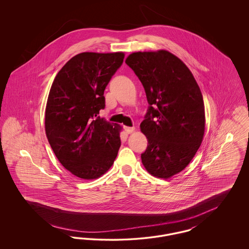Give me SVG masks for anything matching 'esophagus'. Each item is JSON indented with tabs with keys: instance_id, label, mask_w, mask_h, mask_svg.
<instances>
[{
	"instance_id": "obj_1",
	"label": "esophagus",
	"mask_w": 249,
	"mask_h": 249,
	"mask_svg": "<svg viewBox=\"0 0 249 249\" xmlns=\"http://www.w3.org/2000/svg\"><path fill=\"white\" fill-rule=\"evenodd\" d=\"M124 130L127 133H131L133 130H135V128L133 126L132 127H124Z\"/></svg>"
}]
</instances>
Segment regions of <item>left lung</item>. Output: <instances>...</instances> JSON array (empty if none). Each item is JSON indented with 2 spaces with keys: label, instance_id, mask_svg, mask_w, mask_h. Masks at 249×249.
Returning a JSON list of instances; mask_svg holds the SVG:
<instances>
[{
  "label": "left lung",
  "instance_id": "1",
  "mask_svg": "<svg viewBox=\"0 0 249 249\" xmlns=\"http://www.w3.org/2000/svg\"><path fill=\"white\" fill-rule=\"evenodd\" d=\"M125 62L141 81L149 105L140 125L148 141L142 164L154 177L171 178L188 166L201 145V89L186 64L169 51L135 52Z\"/></svg>",
  "mask_w": 249,
  "mask_h": 249
}]
</instances>
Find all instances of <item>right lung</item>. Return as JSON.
<instances>
[{
    "instance_id": "obj_1",
    "label": "right lung",
    "mask_w": 249,
    "mask_h": 249,
    "mask_svg": "<svg viewBox=\"0 0 249 249\" xmlns=\"http://www.w3.org/2000/svg\"><path fill=\"white\" fill-rule=\"evenodd\" d=\"M123 59L122 52L80 53L60 69L51 86L47 137L59 162L77 178H100L118 156L120 126L98 115L106 107L105 89Z\"/></svg>"
}]
</instances>
